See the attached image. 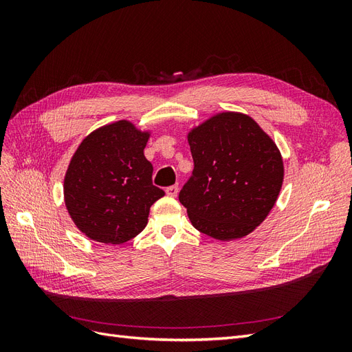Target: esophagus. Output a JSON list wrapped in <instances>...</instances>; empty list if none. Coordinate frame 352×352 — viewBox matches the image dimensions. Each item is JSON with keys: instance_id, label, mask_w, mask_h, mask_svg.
<instances>
[{"instance_id": "esophagus-1", "label": "esophagus", "mask_w": 352, "mask_h": 352, "mask_svg": "<svg viewBox=\"0 0 352 352\" xmlns=\"http://www.w3.org/2000/svg\"><path fill=\"white\" fill-rule=\"evenodd\" d=\"M166 194L168 195V197H177V194H179V186L177 185H173V186H168L167 189H166Z\"/></svg>"}]
</instances>
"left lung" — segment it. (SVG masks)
<instances>
[{
    "instance_id": "left-lung-1",
    "label": "left lung",
    "mask_w": 352,
    "mask_h": 352,
    "mask_svg": "<svg viewBox=\"0 0 352 352\" xmlns=\"http://www.w3.org/2000/svg\"><path fill=\"white\" fill-rule=\"evenodd\" d=\"M192 175L179 192L192 226L220 241L248 235L280 192L278 146L251 117L221 113L188 135Z\"/></svg>"
}]
</instances>
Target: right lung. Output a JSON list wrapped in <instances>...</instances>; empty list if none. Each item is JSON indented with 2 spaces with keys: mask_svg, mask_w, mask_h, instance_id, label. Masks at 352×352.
I'll list each match as a JSON object with an SVG mask.
<instances>
[{
  "mask_svg": "<svg viewBox=\"0 0 352 352\" xmlns=\"http://www.w3.org/2000/svg\"><path fill=\"white\" fill-rule=\"evenodd\" d=\"M148 138L120 120L88 135L72 157L65 201L88 238L119 245L146 226L151 206L164 195L153 185V164L144 155Z\"/></svg>",
  "mask_w": 352,
  "mask_h": 352,
  "instance_id": "add662e5",
  "label": "right lung"
}]
</instances>
